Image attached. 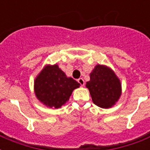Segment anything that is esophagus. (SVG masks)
<instances>
[{"label": "esophagus", "instance_id": "obj_1", "mask_svg": "<svg viewBox=\"0 0 150 150\" xmlns=\"http://www.w3.org/2000/svg\"><path fill=\"white\" fill-rule=\"evenodd\" d=\"M77 81H78V83H79L81 86H84V81L83 78H79V79L77 80Z\"/></svg>", "mask_w": 150, "mask_h": 150}]
</instances>
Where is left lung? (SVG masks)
I'll return each instance as SVG.
<instances>
[{"instance_id": "obj_1", "label": "left lung", "mask_w": 150, "mask_h": 150, "mask_svg": "<svg viewBox=\"0 0 150 150\" xmlns=\"http://www.w3.org/2000/svg\"><path fill=\"white\" fill-rule=\"evenodd\" d=\"M92 102L102 108H110L119 100L122 93L120 80L111 69L96 65L86 83Z\"/></svg>"}]
</instances>
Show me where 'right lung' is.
Instances as JSON below:
<instances>
[{"mask_svg": "<svg viewBox=\"0 0 150 150\" xmlns=\"http://www.w3.org/2000/svg\"><path fill=\"white\" fill-rule=\"evenodd\" d=\"M79 87V83L67 77L58 65L45 66L34 82L37 99L50 108H59L64 105L73 91Z\"/></svg>", "mask_w": 150, "mask_h": 150, "instance_id": "obj_1", "label": "right lung"}]
</instances>
